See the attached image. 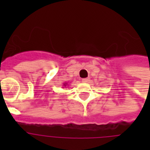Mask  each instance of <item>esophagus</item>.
Returning a JSON list of instances; mask_svg holds the SVG:
<instances>
[{
	"mask_svg": "<svg viewBox=\"0 0 150 150\" xmlns=\"http://www.w3.org/2000/svg\"><path fill=\"white\" fill-rule=\"evenodd\" d=\"M89 81V79H83L82 80V82H84V83H86V82H88Z\"/></svg>",
	"mask_w": 150,
	"mask_h": 150,
	"instance_id": "esophagus-1",
	"label": "esophagus"
}]
</instances>
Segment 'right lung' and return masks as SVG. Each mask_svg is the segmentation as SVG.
I'll return each mask as SVG.
<instances>
[{"label": "right lung", "mask_w": 150, "mask_h": 150, "mask_svg": "<svg viewBox=\"0 0 150 150\" xmlns=\"http://www.w3.org/2000/svg\"><path fill=\"white\" fill-rule=\"evenodd\" d=\"M67 85H68V83H67V82H64V83L63 84V86H66ZM63 88H64V87H63Z\"/></svg>", "instance_id": "right-lung-1"}]
</instances>
